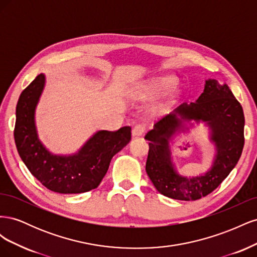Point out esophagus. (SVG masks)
Segmentation results:
<instances>
[{
	"mask_svg": "<svg viewBox=\"0 0 257 257\" xmlns=\"http://www.w3.org/2000/svg\"><path fill=\"white\" fill-rule=\"evenodd\" d=\"M145 132H146V126L144 124H137V125H135L133 130H132V134H133L134 137L143 136L145 134Z\"/></svg>",
	"mask_w": 257,
	"mask_h": 257,
	"instance_id": "obj_1",
	"label": "esophagus"
}]
</instances>
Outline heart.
I'll return each mask as SVG.
<instances>
[{
  "label": "heart",
  "instance_id": "heart-1",
  "mask_svg": "<svg viewBox=\"0 0 257 257\" xmlns=\"http://www.w3.org/2000/svg\"><path fill=\"white\" fill-rule=\"evenodd\" d=\"M177 78L175 76H164L160 78L154 79L148 82L143 89L133 91L131 93V97L135 100H145L148 98H152L158 96L170 89H173L177 84ZM173 98L176 97V93H174Z\"/></svg>",
  "mask_w": 257,
  "mask_h": 257
}]
</instances>
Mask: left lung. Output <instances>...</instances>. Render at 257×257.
Returning <instances> with one entry per match:
<instances>
[{
  "instance_id": "8db88e82",
  "label": "left lung",
  "mask_w": 257,
  "mask_h": 257,
  "mask_svg": "<svg viewBox=\"0 0 257 257\" xmlns=\"http://www.w3.org/2000/svg\"><path fill=\"white\" fill-rule=\"evenodd\" d=\"M176 113L189 119L205 120L212 127L218 151L213 168L204 176L190 179L174 172L168 141L180 122L172 113L155 123L145 136L149 142L146 172L163 195L178 200H197L213 192L238 163L244 145L243 109L226 84L209 79L196 102L182 104Z\"/></svg>"
}]
</instances>
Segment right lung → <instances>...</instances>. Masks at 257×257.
I'll use <instances>...</instances> for the list:
<instances>
[{"mask_svg":"<svg viewBox=\"0 0 257 257\" xmlns=\"http://www.w3.org/2000/svg\"><path fill=\"white\" fill-rule=\"evenodd\" d=\"M44 83L45 76L40 74L20 94L14 130L18 153L30 173L48 190L60 194L89 192L97 188L113 155L131 141V127L99 131L72 157L52 155L38 141L34 122Z\"/></svg>","mask_w":257,"mask_h":257,"instance_id":"right-lung-1","label":"right lung"}]
</instances>
